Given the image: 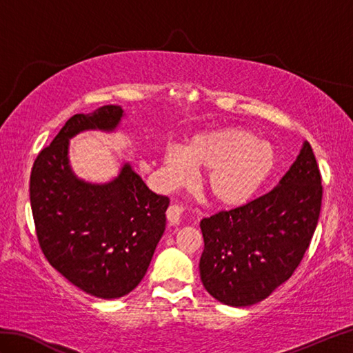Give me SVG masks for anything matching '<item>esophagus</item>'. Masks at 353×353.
Listing matches in <instances>:
<instances>
[{"label":"esophagus","mask_w":353,"mask_h":353,"mask_svg":"<svg viewBox=\"0 0 353 353\" xmlns=\"http://www.w3.org/2000/svg\"><path fill=\"white\" fill-rule=\"evenodd\" d=\"M182 206L179 205H170L167 209V219L170 223H177L181 220V215H182Z\"/></svg>","instance_id":"1"}]
</instances>
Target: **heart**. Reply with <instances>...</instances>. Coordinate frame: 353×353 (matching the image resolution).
<instances>
[{"instance_id": "b5f03b06", "label": "heart", "mask_w": 353, "mask_h": 353, "mask_svg": "<svg viewBox=\"0 0 353 353\" xmlns=\"http://www.w3.org/2000/svg\"><path fill=\"white\" fill-rule=\"evenodd\" d=\"M277 153L250 130L228 127L199 133L183 148L163 154L168 182L185 183L191 170L206 172L205 192L215 205L236 208L250 201L277 167Z\"/></svg>"}]
</instances>
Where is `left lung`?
<instances>
[{
	"mask_svg": "<svg viewBox=\"0 0 353 353\" xmlns=\"http://www.w3.org/2000/svg\"><path fill=\"white\" fill-rule=\"evenodd\" d=\"M323 186L310 142L264 196L200 221V277L224 305L250 306L288 281L316 232Z\"/></svg>",
	"mask_w": 353,
	"mask_h": 353,
	"instance_id": "obj_1",
	"label": "left lung"
}]
</instances>
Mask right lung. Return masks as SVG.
Wrapping results in <instances>:
<instances>
[{
	"mask_svg": "<svg viewBox=\"0 0 353 353\" xmlns=\"http://www.w3.org/2000/svg\"><path fill=\"white\" fill-rule=\"evenodd\" d=\"M119 106L76 114L42 148L30 174V203L39 247L50 264L88 294L118 299L138 287L165 230L167 196L150 191L125 163L106 185L79 181L68 139L86 129H115Z\"/></svg>",
	"mask_w": 353,
	"mask_h": 353,
	"instance_id": "1",
	"label": "right lung"
}]
</instances>
